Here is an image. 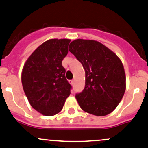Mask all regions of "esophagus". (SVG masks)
<instances>
[{
	"label": "esophagus",
	"mask_w": 148,
	"mask_h": 148,
	"mask_svg": "<svg viewBox=\"0 0 148 148\" xmlns=\"http://www.w3.org/2000/svg\"><path fill=\"white\" fill-rule=\"evenodd\" d=\"M70 82H71V85H74V80H71V81H70Z\"/></svg>",
	"instance_id": "34e87169"
}]
</instances>
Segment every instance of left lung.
Segmentation results:
<instances>
[{
    "instance_id": "obj_1",
    "label": "left lung",
    "mask_w": 148,
    "mask_h": 148,
    "mask_svg": "<svg viewBox=\"0 0 148 148\" xmlns=\"http://www.w3.org/2000/svg\"><path fill=\"white\" fill-rule=\"evenodd\" d=\"M69 49L86 72V86L75 97L80 108L98 116L110 114L121 102L126 89L121 60L105 45L92 40H75Z\"/></svg>"
}]
</instances>
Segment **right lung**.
I'll return each instance as SVG.
<instances>
[{
  "label": "right lung",
  "mask_w": 148,
  "mask_h": 148,
  "mask_svg": "<svg viewBox=\"0 0 148 148\" xmlns=\"http://www.w3.org/2000/svg\"><path fill=\"white\" fill-rule=\"evenodd\" d=\"M71 40L51 39L38 46L25 62L21 74L24 93L32 107L42 115L60 112L71 94L62 61Z\"/></svg>",
  "instance_id": "1"
}]
</instances>
